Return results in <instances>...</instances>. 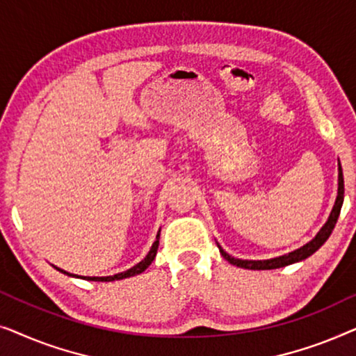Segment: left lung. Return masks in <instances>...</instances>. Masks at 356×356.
<instances>
[{
  "label": "left lung",
  "instance_id": "obj_1",
  "mask_svg": "<svg viewBox=\"0 0 356 356\" xmlns=\"http://www.w3.org/2000/svg\"><path fill=\"white\" fill-rule=\"evenodd\" d=\"M342 204H343V175H342V165L339 162V188H337V197H335V204L332 207V211H330L327 220L323 227H321V230L318 232V235H316L313 240L306 243L298 250L289 252V254H284V256H279V257H272V259H262V261H251V259H236V257H233L228 254L227 251H223V248L218 245V250H220V254L225 257V259L230 262V264L236 266V267H241V269H248V270H270V269H279V267H285V266H290V264H295V262H300V261H305L306 257H309L313 252H316L319 250L321 246L324 245L325 241H327V238L330 236V233H332L335 223H337V218H339V213H340V209H342Z\"/></svg>",
  "mask_w": 356,
  "mask_h": 356
}]
</instances>
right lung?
Masks as SVG:
<instances>
[{"instance_id":"right-lung-1","label":"right lung","mask_w":356,"mask_h":356,"mask_svg":"<svg viewBox=\"0 0 356 356\" xmlns=\"http://www.w3.org/2000/svg\"><path fill=\"white\" fill-rule=\"evenodd\" d=\"M159 238H160V230L157 232V236H155V241L152 243V246H150V250L147 252V256L144 257L143 261L138 262V264L131 267V269L124 270V272H120V274H115V275H106V277H84V275H76V274H70V272L60 269V267L53 266L56 270H60L61 274H66L70 277H76V279H84V280H92V282H113V280H123V279H128V277H134V275H139L143 274V272L147 269V267L152 264V261L155 259V254H157V248H159Z\"/></svg>"}]
</instances>
